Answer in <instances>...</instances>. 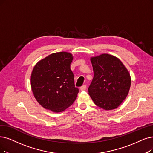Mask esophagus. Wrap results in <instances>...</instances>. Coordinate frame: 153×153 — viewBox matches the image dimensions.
Here are the masks:
<instances>
[{
  "mask_svg": "<svg viewBox=\"0 0 153 153\" xmlns=\"http://www.w3.org/2000/svg\"><path fill=\"white\" fill-rule=\"evenodd\" d=\"M86 88H87V86H86V85H83V86H82V87H80V90H81L82 91L85 90H86Z\"/></svg>",
  "mask_w": 153,
  "mask_h": 153,
  "instance_id": "1",
  "label": "esophagus"
}]
</instances>
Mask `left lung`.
Masks as SVG:
<instances>
[{"label": "left lung", "mask_w": 153, "mask_h": 153, "mask_svg": "<svg viewBox=\"0 0 153 153\" xmlns=\"http://www.w3.org/2000/svg\"><path fill=\"white\" fill-rule=\"evenodd\" d=\"M94 78L88 94L95 104L104 110L117 108L129 91L131 79L121 61L113 55L102 54L90 58Z\"/></svg>", "instance_id": "obj_1"}]
</instances>
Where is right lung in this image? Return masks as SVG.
<instances>
[{"instance_id":"1","label":"right lung","mask_w":153,"mask_h":153,"mask_svg":"<svg viewBox=\"0 0 153 153\" xmlns=\"http://www.w3.org/2000/svg\"><path fill=\"white\" fill-rule=\"evenodd\" d=\"M73 58L68 52L54 53L34 66L30 86L35 99L42 107L61 112L76 99L79 90L75 86L74 75L70 69Z\"/></svg>"}]
</instances>
